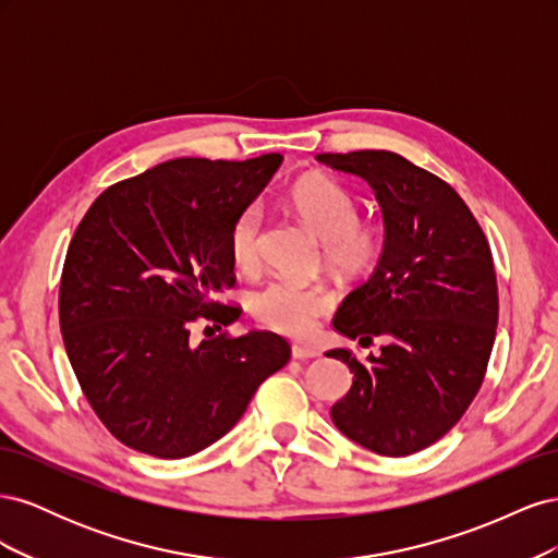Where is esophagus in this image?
<instances>
[{
  "label": "esophagus",
  "instance_id": "esophagus-1",
  "mask_svg": "<svg viewBox=\"0 0 558 558\" xmlns=\"http://www.w3.org/2000/svg\"><path fill=\"white\" fill-rule=\"evenodd\" d=\"M291 353H293V359H298V361H312V359H318V356H320L318 349H314V347H302V344H295Z\"/></svg>",
  "mask_w": 558,
  "mask_h": 558
}]
</instances>
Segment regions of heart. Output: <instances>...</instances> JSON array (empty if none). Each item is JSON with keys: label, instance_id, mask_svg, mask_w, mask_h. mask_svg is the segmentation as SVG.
I'll use <instances>...</instances> for the list:
<instances>
[{"label": "heart", "instance_id": "b5f03b06", "mask_svg": "<svg viewBox=\"0 0 558 558\" xmlns=\"http://www.w3.org/2000/svg\"><path fill=\"white\" fill-rule=\"evenodd\" d=\"M291 205L320 242H326V258L332 267L356 272L373 260L379 246V230L356 221V199L335 179L312 174L300 179L291 191ZM263 209L248 205L230 228L232 260L242 269L258 265ZM332 295L326 286L269 281L251 298V312L267 328L307 337L316 330L320 316L332 310Z\"/></svg>", "mask_w": 558, "mask_h": 558}]
</instances>
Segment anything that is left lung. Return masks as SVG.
Returning a JSON list of instances; mask_svg holds the SVG:
<instances>
[{"instance_id": "8db88e82", "label": "left lung", "mask_w": 558, "mask_h": 558, "mask_svg": "<svg viewBox=\"0 0 558 558\" xmlns=\"http://www.w3.org/2000/svg\"><path fill=\"white\" fill-rule=\"evenodd\" d=\"M375 191L384 244L373 275L340 305L332 328L361 347L384 335L381 353L349 365L353 384L330 410L349 440L410 456L453 428L477 396L498 326L492 248L449 183L391 150L318 154Z\"/></svg>"}]
</instances>
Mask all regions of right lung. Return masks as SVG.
Returning a JSON list of instances; mask_svg holds the SVG:
<instances>
[{
  "mask_svg": "<svg viewBox=\"0 0 558 558\" xmlns=\"http://www.w3.org/2000/svg\"><path fill=\"white\" fill-rule=\"evenodd\" d=\"M283 156L177 158L107 189L78 223L60 281V330L99 421L130 449L185 459L223 437L291 359L269 330L195 342L197 318L230 326V228Z\"/></svg>",
  "mask_w": 558,
  "mask_h": 558,
  "instance_id": "obj_1",
  "label": "right lung"
}]
</instances>
